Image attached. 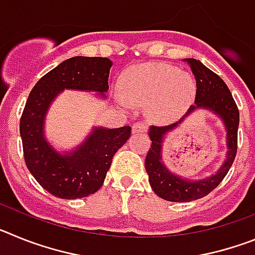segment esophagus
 Wrapping results in <instances>:
<instances>
[{"mask_svg": "<svg viewBox=\"0 0 255 255\" xmlns=\"http://www.w3.org/2000/svg\"><path fill=\"white\" fill-rule=\"evenodd\" d=\"M148 125L144 121H139L132 125V132H147Z\"/></svg>", "mask_w": 255, "mask_h": 255, "instance_id": "1", "label": "esophagus"}]
</instances>
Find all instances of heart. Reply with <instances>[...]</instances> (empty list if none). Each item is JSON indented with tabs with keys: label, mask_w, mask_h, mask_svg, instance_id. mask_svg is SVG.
Masks as SVG:
<instances>
[{
	"label": "heart",
	"mask_w": 255,
	"mask_h": 255,
	"mask_svg": "<svg viewBox=\"0 0 255 255\" xmlns=\"http://www.w3.org/2000/svg\"><path fill=\"white\" fill-rule=\"evenodd\" d=\"M124 94L117 100L125 107L149 106L150 116L166 123L179 116L194 100L195 80L167 64H144L131 69L123 80Z\"/></svg>",
	"instance_id": "b5f03b06"
}]
</instances>
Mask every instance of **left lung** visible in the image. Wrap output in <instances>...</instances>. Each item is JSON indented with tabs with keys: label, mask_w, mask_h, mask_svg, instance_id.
I'll use <instances>...</instances> for the list:
<instances>
[{
	"label": "left lung",
	"mask_w": 255,
	"mask_h": 255,
	"mask_svg": "<svg viewBox=\"0 0 255 255\" xmlns=\"http://www.w3.org/2000/svg\"><path fill=\"white\" fill-rule=\"evenodd\" d=\"M184 62L190 66L191 73L195 76V82H197L195 103L189 107L185 116L177 123L167 126L150 128L149 136L152 145L145 157V168L153 191L162 199L170 202H191L208 195L225 179L230 167L233 166L238 152L239 110L226 83L217 74L213 73L195 58H184ZM197 108H208L216 112L224 120L228 131L229 152L228 159L216 175L206 180L193 183L175 177L164 167L160 157V147L164 134L174 128L189 113Z\"/></svg>",
	"instance_id": "left-lung-1"
}]
</instances>
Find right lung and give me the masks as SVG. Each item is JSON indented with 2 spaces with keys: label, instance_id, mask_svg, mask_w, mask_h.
<instances>
[{
  "label": "right lung",
  "instance_id": "add662e5",
  "mask_svg": "<svg viewBox=\"0 0 255 255\" xmlns=\"http://www.w3.org/2000/svg\"><path fill=\"white\" fill-rule=\"evenodd\" d=\"M111 66L107 57H71L42 76L26 100L20 119L24 161L38 184L61 199L88 197L103 185L115 153L130 138L131 128L94 129L78 150L61 155L44 140V115L62 89L106 93Z\"/></svg>",
  "mask_w": 255,
  "mask_h": 255
}]
</instances>
